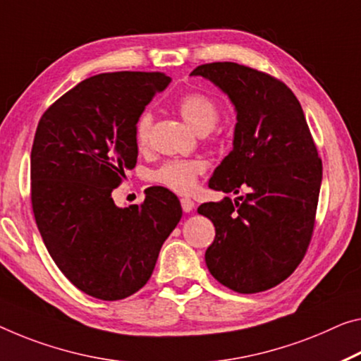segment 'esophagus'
<instances>
[{"label": "esophagus", "mask_w": 361, "mask_h": 361, "mask_svg": "<svg viewBox=\"0 0 361 361\" xmlns=\"http://www.w3.org/2000/svg\"><path fill=\"white\" fill-rule=\"evenodd\" d=\"M180 207L184 209V213H190L193 207H195V203H193V200L185 197V198H180Z\"/></svg>", "instance_id": "esophagus-1"}]
</instances>
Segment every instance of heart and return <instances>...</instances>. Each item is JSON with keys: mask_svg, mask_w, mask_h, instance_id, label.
Segmentation results:
<instances>
[{"mask_svg": "<svg viewBox=\"0 0 361 361\" xmlns=\"http://www.w3.org/2000/svg\"><path fill=\"white\" fill-rule=\"evenodd\" d=\"M177 109L185 123L198 134H207L218 121V106L212 98L203 93H187L177 102ZM153 116L149 111L140 114L135 123V140L138 147H145L152 130ZM204 164L200 159H173L166 161L153 173V180L171 190L187 193L197 184L200 174H203Z\"/></svg>", "mask_w": 361, "mask_h": 361, "instance_id": "heart-1", "label": "heart"}]
</instances>
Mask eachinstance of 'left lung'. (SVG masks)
<instances>
[{
  "label": "left lung",
  "mask_w": 361,
  "mask_h": 361,
  "mask_svg": "<svg viewBox=\"0 0 361 361\" xmlns=\"http://www.w3.org/2000/svg\"><path fill=\"white\" fill-rule=\"evenodd\" d=\"M200 75L234 104L231 153L209 179L213 190L238 193L198 207L216 235L204 262L216 281L238 293L268 290L300 264L313 234L323 179L307 119L281 80L237 63L198 66Z\"/></svg>",
  "instance_id": "1"
}]
</instances>
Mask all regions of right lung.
Segmentation results:
<instances>
[{
  "mask_svg": "<svg viewBox=\"0 0 361 361\" xmlns=\"http://www.w3.org/2000/svg\"><path fill=\"white\" fill-rule=\"evenodd\" d=\"M169 82L159 72L93 75L37 127L30 180L38 231L63 274L99 300L140 290L180 221L179 200L163 187L148 188L140 207L119 208L111 197L137 164V119Z\"/></svg>",
  "mask_w": 361,
  "mask_h": 361,
  "instance_id": "1",
  "label": "right lung"
}]
</instances>
